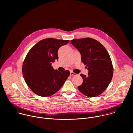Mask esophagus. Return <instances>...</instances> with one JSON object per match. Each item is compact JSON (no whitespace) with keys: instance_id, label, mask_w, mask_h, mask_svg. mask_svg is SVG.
Returning <instances> with one entry per match:
<instances>
[{"instance_id":"obj_1","label":"esophagus","mask_w":133,"mask_h":133,"mask_svg":"<svg viewBox=\"0 0 133 133\" xmlns=\"http://www.w3.org/2000/svg\"><path fill=\"white\" fill-rule=\"evenodd\" d=\"M76 74H75V73H74L73 72H72V71H71V72H70V75L71 76H75V75H76Z\"/></svg>"}]
</instances>
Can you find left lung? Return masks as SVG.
Segmentation results:
<instances>
[{
	"mask_svg": "<svg viewBox=\"0 0 133 133\" xmlns=\"http://www.w3.org/2000/svg\"><path fill=\"white\" fill-rule=\"evenodd\" d=\"M71 43L80 52L81 61L89 71L88 76H80L82 84L79 91L88 97L101 94L108 87L113 75V67L110 56L99 42L91 38L73 39Z\"/></svg>",
	"mask_w": 133,
	"mask_h": 133,
	"instance_id": "obj_1",
	"label": "left lung"
}]
</instances>
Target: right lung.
I'll list each match as a JSON object with an SVG mask.
<instances>
[{
	"label": "right lung",
	"instance_id": "obj_1",
	"mask_svg": "<svg viewBox=\"0 0 133 133\" xmlns=\"http://www.w3.org/2000/svg\"><path fill=\"white\" fill-rule=\"evenodd\" d=\"M69 42V40L44 39L28 52L23 63L22 74L28 87L36 94L42 97L54 94L70 75L69 71L60 72L51 65L58 59L59 49Z\"/></svg>",
	"mask_w": 133,
	"mask_h": 133
}]
</instances>
